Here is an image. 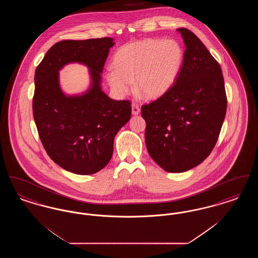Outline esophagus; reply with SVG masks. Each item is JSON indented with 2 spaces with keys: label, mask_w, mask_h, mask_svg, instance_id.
<instances>
[{
  "label": "esophagus",
  "mask_w": 258,
  "mask_h": 258,
  "mask_svg": "<svg viewBox=\"0 0 258 258\" xmlns=\"http://www.w3.org/2000/svg\"><path fill=\"white\" fill-rule=\"evenodd\" d=\"M132 113L134 115H138L140 113V107L136 103H133L132 104Z\"/></svg>",
  "instance_id": "obj_1"
}]
</instances>
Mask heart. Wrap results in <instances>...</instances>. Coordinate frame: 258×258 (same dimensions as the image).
I'll return each instance as SVG.
<instances>
[{
  "label": "heart",
  "instance_id": "obj_1",
  "mask_svg": "<svg viewBox=\"0 0 258 258\" xmlns=\"http://www.w3.org/2000/svg\"><path fill=\"white\" fill-rule=\"evenodd\" d=\"M184 57L183 47L174 39L148 38L133 42L118 50L106 79L119 95L127 93L135 81V90L142 97L160 98L175 84Z\"/></svg>",
  "mask_w": 258,
  "mask_h": 258
}]
</instances>
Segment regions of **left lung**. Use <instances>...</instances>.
Instances as JSON below:
<instances>
[{
	"instance_id": "8db88e82",
	"label": "left lung",
	"mask_w": 258,
	"mask_h": 258,
	"mask_svg": "<svg viewBox=\"0 0 258 258\" xmlns=\"http://www.w3.org/2000/svg\"><path fill=\"white\" fill-rule=\"evenodd\" d=\"M178 32L185 45L181 73L167 93L141 107L148 153L172 173L187 171L208 157L227 106L220 63L192 32Z\"/></svg>"
}]
</instances>
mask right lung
I'll use <instances>...</instances> for the list:
<instances>
[{"mask_svg":"<svg viewBox=\"0 0 258 258\" xmlns=\"http://www.w3.org/2000/svg\"><path fill=\"white\" fill-rule=\"evenodd\" d=\"M113 38L61 40L50 48L35 74L33 114L50 159L64 170L90 175L110 161L114 138L132 115L130 100H115L100 87ZM70 62L88 67L91 87L79 96L59 88L58 71Z\"/></svg>","mask_w":258,"mask_h":258,"instance_id":"right-lung-1","label":"right lung"}]
</instances>
